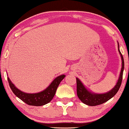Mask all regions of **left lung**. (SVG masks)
<instances>
[{
  "mask_svg": "<svg viewBox=\"0 0 129 129\" xmlns=\"http://www.w3.org/2000/svg\"><path fill=\"white\" fill-rule=\"evenodd\" d=\"M118 50H119V54L121 56V59H122V69H121L120 75H119V79H118L116 85L110 91L106 93H103V94H96V93H91L86 89V88L84 86L81 81L76 78L77 94H78V96L79 98V100L82 103L90 106H98V105H100L106 103L107 101L110 100L118 92L121 87V82H122V75H123L124 68V58L120 51H119V44H118Z\"/></svg>",
  "mask_w": 129,
  "mask_h": 129,
  "instance_id": "obj_1",
  "label": "left lung"
}]
</instances>
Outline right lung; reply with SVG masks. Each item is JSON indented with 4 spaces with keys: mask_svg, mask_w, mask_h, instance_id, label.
<instances>
[{
    "mask_svg": "<svg viewBox=\"0 0 129 129\" xmlns=\"http://www.w3.org/2000/svg\"><path fill=\"white\" fill-rule=\"evenodd\" d=\"M65 76L66 75H64L59 76L56 79H54L49 86L44 91L38 93H33V94L22 92V91L19 90L14 86L9 78H8V81L13 92L22 101L29 106H42L51 101L54 96L55 95L56 90L60 82L65 78Z\"/></svg>",
    "mask_w": 129,
    "mask_h": 129,
    "instance_id": "1",
    "label": "right lung"
}]
</instances>
